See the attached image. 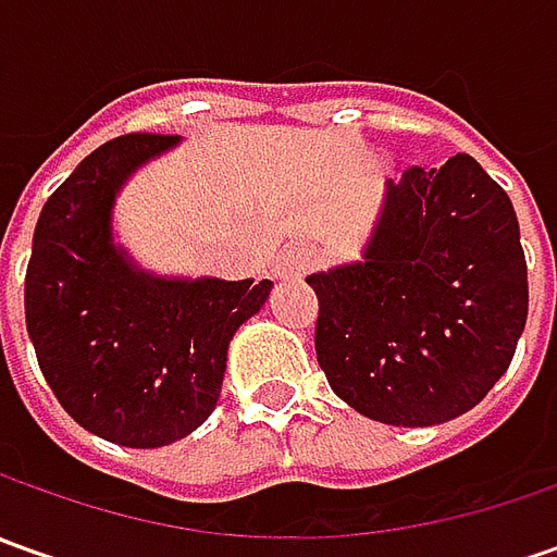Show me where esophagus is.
<instances>
[{
  "label": "esophagus",
  "instance_id": "34e87169",
  "mask_svg": "<svg viewBox=\"0 0 557 557\" xmlns=\"http://www.w3.org/2000/svg\"><path fill=\"white\" fill-rule=\"evenodd\" d=\"M312 263H315V250H312L310 245H294V247H285V250L275 257L272 272H275V278L288 282V278H300V275H307Z\"/></svg>",
  "mask_w": 557,
  "mask_h": 557
}]
</instances>
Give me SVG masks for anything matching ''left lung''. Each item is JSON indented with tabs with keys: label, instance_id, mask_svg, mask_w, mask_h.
I'll list each match as a JSON object with an SVG mask.
<instances>
[{
	"label": "left lung",
	"instance_id": "left-lung-1",
	"mask_svg": "<svg viewBox=\"0 0 557 557\" xmlns=\"http://www.w3.org/2000/svg\"><path fill=\"white\" fill-rule=\"evenodd\" d=\"M315 356L359 416L431 428L474 409L527 325L515 207L481 163L456 154L387 183L354 263L312 272Z\"/></svg>",
	"mask_w": 557,
	"mask_h": 557
}]
</instances>
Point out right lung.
<instances>
[{"instance_id":"1","label":"right lung","mask_w":557,"mask_h":557,"mask_svg":"<svg viewBox=\"0 0 557 557\" xmlns=\"http://www.w3.org/2000/svg\"><path fill=\"white\" fill-rule=\"evenodd\" d=\"M180 136L104 141L46 201L24 282L27 334L64 412L129 449L198 431L216 409L228 341L272 282L185 278L141 269L114 238V203Z\"/></svg>"}]
</instances>
